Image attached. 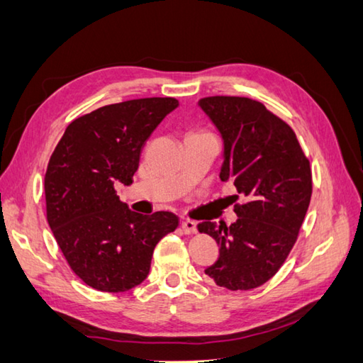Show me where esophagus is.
Here are the masks:
<instances>
[{
	"label": "esophagus",
	"instance_id": "1",
	"mask_svg": "<svg viewBox=\"0 0 363 363\" xmlns=\"http://www.w3.org/2000/svg\"><path fill=\"white\" fill-rule=\"evenodd\" d=\"M181 227L184 230V233L186 235H192V233H196V223L194 220H182L181 222Z\"/></svg>",
	"mask_w": 363,
	"mask_h": 363
}]
</instances>
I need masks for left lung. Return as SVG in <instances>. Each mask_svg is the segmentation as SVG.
Masks as SVG:
<instances>
[{
    "mask_svg": "<svg viewBox=\"0 0 363 363\" xmlns=\"http://www.w3.org/2000/svg\"><path fill=\"white\" fill-rule=\"evenodd\" d=\"M199 106L220 135V181L242 196L230 227L199 225L220 247L204 273L219 287L250 291L273 278L295 245L311 200V168L294 130L262 103L208 96Z\"/></svg>",
    "mask_w": 363,
    "mask_h": 363,
    "instance_id": "1",
    "label": "left lung"
}]
</instances>
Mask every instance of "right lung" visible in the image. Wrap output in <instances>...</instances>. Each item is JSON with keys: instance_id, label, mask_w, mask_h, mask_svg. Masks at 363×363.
I'll list each match as a JSON object with an SVG mask.
<instances>
[{"instance_id": "1", "label": "right lung", "mask_w": 363, "mask_h": 363, "mask_svg": "<svg viewBox=\"0 0 363 363\" xmlns=\"http://www.w3.org/2000/svg\"><path fill=\"white\" fill-rule=\"evenodd\" d=\"M174 98L108 104L65 130L44 177L52 233L72 272L103 292H125L147 278L154 249L179 219L168 211L144 216L116 192L133 184L143 146L169 113Z\"/></svg>"}]
</instances>
